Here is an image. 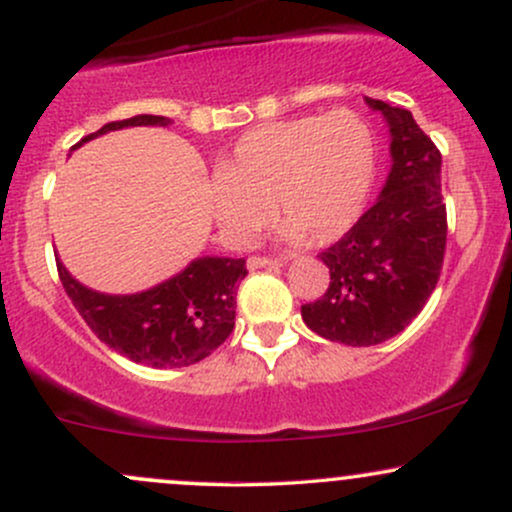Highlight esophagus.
Masks as SVG:
<instances>
[{"label":"esophagus","mask_w":512,"mask_h":512,"mask_svg":"<svg viewBox=\"0 0 512 512\" xmlns=\"http://www.w3.org/2000/svg\"><path fill=\"white\" fill-rule=\"evenodd\" d=\"M281 260H272V257H260V255H252L248 257V267L250 269H260V267H281Z\"/></svg>","instance_id":"34e87169"}]
</instances>
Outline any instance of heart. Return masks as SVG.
<instances>
[{
	"label": "heart",
	"instance_id": "1",
	"mask_svg": "<svg viewBox=\"0 0 512 512\" xmlns=\"http://www.w3.org/2000/svg\"><path fill=\"white\" fill-rule=\"evenodd\" d=\"M375 142L354 110L264 122L221 161L209 199L221 233L248 245L272 216L286 240L310 248L339 240L366 209Z\"/></svg>",
	"mask_w": 512,
	"mask_h": 512
}]
</instances>
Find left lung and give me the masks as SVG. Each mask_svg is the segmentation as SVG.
I'll use <instances>...</instances> for the list:
<instances>
[{
	"label": "left lung",
	"mask_w": 512,
	"mask_h": 512,
	"mask_svg": "<svg viewBox=\"0 0 512 512\" xmlns=\"http://www.w3.org/2000/svg\"><path fill=\"white\" fill-rule=\"evenodd\" d=\"M366 103L390 127V175L378 202L320 252L330 289L301 305L310 330L346 346L383 344L421 313L438 284L448 238L436 144L409 110L375 98Z\"/></svg>",
	"instance_id": "obj_1"
}]
</instances>
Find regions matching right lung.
<instances>
[{
	"instance_id": "add662e5",
	"label": "right lung",
	"mask_w": 512,
	"mask_h": 512,
	"mask_svg": "<svg viewBox=\"0 0 512 512\" xmlns=\"http://www.w3.org/2000/svg\"><path fill=\"white\" fill-rule=\"evenodd\" d=\"M161 115H134L108 122L88 139L122 127H168ZM60 281L93 334L129 361L151 368H182L199 363L226 342L236 325V293L248 269L245 260L197 257L168 281L142 293L110 296L86 289L57 257Z\"/></svg>"
}]
</instances>
